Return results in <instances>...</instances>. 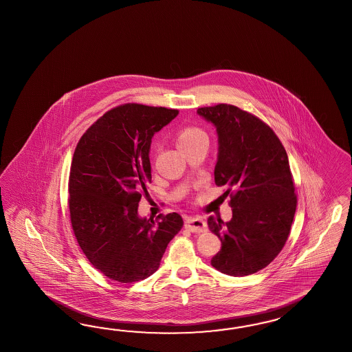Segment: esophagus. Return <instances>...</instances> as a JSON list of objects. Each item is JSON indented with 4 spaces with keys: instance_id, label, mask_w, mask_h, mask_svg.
<instances>
[{
    "instance_id": "esophagus-1",
    "label": "esophagus",
    "mask_w": 352,
    "mask_h": 352,
    "mask_svg": "<svg viewBox=\"0 0 352 352\" xmlns=\"http://www.w3.org/2000/svg\"><path fill=\"white\" fill-rule=\"evenodd\" d=\"M186 229L192 232H204L207 230L206 221L199 217H188L184 223Z\"/></svg>"
}]
</instances>
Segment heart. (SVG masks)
I'll use <instances>...</instances> for the list:
<instances>
[{"instance_id": "obj_1", "label": "heart", "mask_w": 352, "mask_h": 352, "mask_svg": "<svg viewBox=\"0 0 352 352\" xmlns=\"http://www.w3.org/2000/svg\"><path fill=\"white\" fill-rule=\"evenodd\" d=\"M205 138V133L201 129H193V127H188V129H182L178 133V146L188 145L195 141H197L198 138Z\"/></svg>"}]
</instances>
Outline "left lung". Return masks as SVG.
I'll list each match as a JSON object with an SVG mask.
<instances>
[{"mask_svg":"<svg viewBox=\"0 0 352 352\" xmlns=\"http://www.w3.org/2000/svg\"><path fill=\"white\" fill-rule=\"evenodd\" d=\"M216 127V186H226L230 221L208 217L221 240L211 265L229 276H248L268 266L283 248L296 210L286 150L270 126L230 104L198 108Z\"/></svg>","mask_w":352,"mask_h":352,"instance_id":"left-lung-1","label":"left lung"}]
</instances>
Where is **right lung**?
<instances>
[{"label":"right lung","instance_id":"1","mask_svg":"<svg viewBox=\"0 0 352 352\" xmlns=\"http://www.w3.org/2000/svg\"><path fill=\"white\" fill-rule=\"evenodd\" d=\"M179 111L129 103L87 129L75 148L69 179L71 225L80 248L108 278L132 283L160 266L179 232V214L142 219L138 202L151 183V138Z\"/></svg>","mask_w":352,"mask_h":352}]
</instances>
